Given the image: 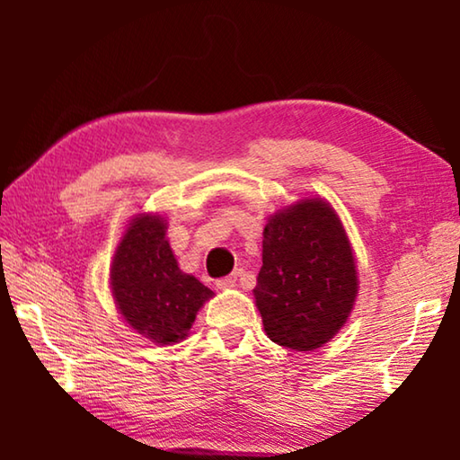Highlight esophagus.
Instances as JSON below:
<instances>
[{
	"label": "esophagus",
	"instance_id": "34e87169",
	"mask_svg": "<svg viewBox=\"0 0 460 460\" xmlns=\"http://www.w3.org/2000/svg\"><path fill=\"white\" fill-rule=\"evenodd\" d=\"M237 284V276H225L221 279H217V288H221V290H227V288H235Z\"/></svg>",
	"mask_w": 460,
	"mask_h": 460
}]
</instances>
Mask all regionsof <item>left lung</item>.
<instances>
[{
    "label": "left lung",
    "instance_id": "1",
    "mask_svg": "<svg viewBox=\"0 0 460 460\" xmlns=\"http://www.w3.org/2000/svg\"><path fill=\"white\" fill-rule=\"evenodd\" d=\"M261 261L253 296L268 337L296 351L331 341L357 296L353 252L332 208L306 199L271 217Z\"/></svg>",
    "mask_w": 460,
    "mask_h": 460
}]
</instances>
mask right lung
Listing matches in <instances>:
<instances>
[{
  "label": "right lung",
  "mask_w": 460,
  "mask_h": 460,
  "mask_svg": "<svg viewBox=\"0 0 460 460\" xmlns=\"http://www.w3.org/2000/svg\"><path fill=\"white\" fill-rule=\"evenodd\" d=\"M111 290L131 329L162 345L182 341L213 296L178 268L166 223L155 215H139L129 223L113 258Z\"/></svg>",
  "instance_id": "obj_1"
}]
</instances>
